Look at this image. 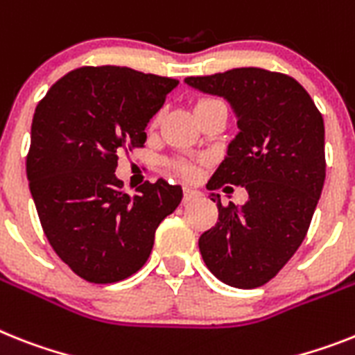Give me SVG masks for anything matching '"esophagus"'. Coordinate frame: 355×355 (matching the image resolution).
<instances>
[{
	"label": "esophagus",
	"instance_id": "1",
	"mask_svg": "<svg viewBox=\"0 0 355 355\" xmlns=\"http://www.w3.org/2000/svg\"><path fill=\"white\" fill-rule=\"evenodd\" d=\"M198 196H200V191H198V189H195V187H189V186L184 187V202L195 200V198H198Z\"/></svg>",
	"mask_w": 355,
	"mask_h": 355
}]
</instances>
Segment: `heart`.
<instances>
[{
  "label": "heart",
  "mask_w": 355,
  "mask_h": 355,
  "mask_svg": "<svg viewBox=\"0 0 355 355\" xmlns=\"http://www.w3.org/2000/svg\"><path fill=\"white\" fill-rule=\"evenodd\" d=\"M200 103H205V101H200ZM173 169L180 175V177H193L195 175V169L189 166V164L186 162H177V164H173Z\"/></svg>",
  "instance_id": "1"
}]
</instances>
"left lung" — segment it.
<instances>
[{"label": "left lung", "mask_w": 355, "mask_h": 355, "mask_svg": "<svg viewBox=\"0 0 355 355\" xmlns=\"http://www.w3.org/2000/svg\"><path fill=\"white\" fill-rule=\"evenodd\" d=\"M202 94L227 101L238 133L207 182L242 186L238 209L218 205V222L198 240L207 269L236 288L261 287L302 245L324 184V124L296 79L263 70H234L184 79Z\"/></svg>", "instance_id": "obj_1"}]
</instances>
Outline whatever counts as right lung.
I'll use <instances>...</instances> for the list:
<instances>
[{
    "mask_svg": "<svg viewBox=\"0 0 355 355\" xmlns=\"http://www.w3.org/2000/svg\"><path fill=\"white\" fill-rule=\"evenodd\" d=\"M177 79L126 67L61 77L32 119L26 175L50 245L77 276L115 284L150 258L155 231L182 200L164 178L122 193L117 155L141 148L146 126Z\"/></svg>",
    "mask_w": 355,
    "mask_h": 355,
    "instance_id": "obj_1",
    "label": "right lung"
}]
</instances>
